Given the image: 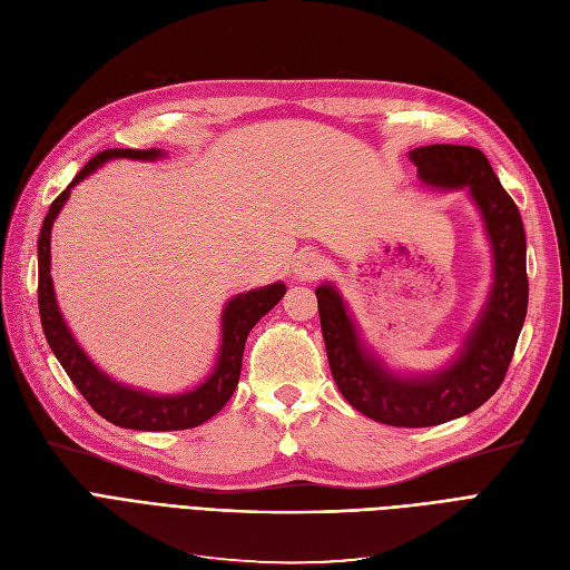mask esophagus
<instances>
[{
  "instance_id": "34e87169",
  "label": "esophagus",
  "mask_w": 570,
  "mask_h": 570,
  "mask_svg": "<svg viewBox=\"0 0 570 570\" xmlns=\"http://www.w3.org/2000/svg\"><path fill=\"white\" fill-rule=\"evenodd\" d=\"M322 272H324V258L317 250H303L298 253L296 263H293V274H296V279L301 282L317 279L322 277Z\"/></svg>"
}]
</instances>
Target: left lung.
<instances>
[{
  "mask_svg": "<svg viewBox=\"0 0 570 570\" xmlns=\"http://www.w3.org/2000/svg\"><path fill=\"white\" fill-rule=\"evenodd\" d=\"M409 157L428 185L470 187L493 244L491 298L460 356L434 375H394L362 347L338 291L320 286L317 303L328 366L347 402L383 425L430 428L476 411L502 385L529 307V274L521 214L487 155L470 145H425Z\"/></svg>",
  "mask_w": 570,
  "mask_h": 570,
  "instance_id": "left-lung-1",
  "label": "left lung"
}]
</instances>
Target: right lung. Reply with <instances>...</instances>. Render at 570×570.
I'll return each instance as SVG.
<instances>
[{
	"label": "right lung",
	"mask_w": 570,
	"mask_h": 570,
	"mask_svg": "<svg viewBox=\"0 0 570 570\" xmlns=\"http://www.w3.org/2000/svg\"><path fill=\"white\" fill-rule=\"evenodd\" d=\"M157 159L161 157L159 150H105L98 153L94 159L83 164L81 171L72 178V183L62 189V193L51 202L49 214L45 218L39 232V284H37V298H39V317L41 328H45L47 343L53 350L56 360L66 368L75 387L87 399L89 406L110 420L112 425L129 428V430H145V432H171V430H189L206 423L214 417L235 394L239 375H242V360H244V345L248 338V331L258 324L261 317L282 301L286 293L284 284H269L265 288H256L242 293V296L232 298L223 312V345L218 352V362L214 373L206 377L197 390L176 394V396H155L145 394L140 390L124 387L110 381L100 368L94 366L87 354L81 352L72 333L62 322L53 284H51V225L58 216L60 206L70 197V189L94 174L96 168L108 159Z\"/></svg>",
	"instance_id": "obj_1"
}]
</instances>
